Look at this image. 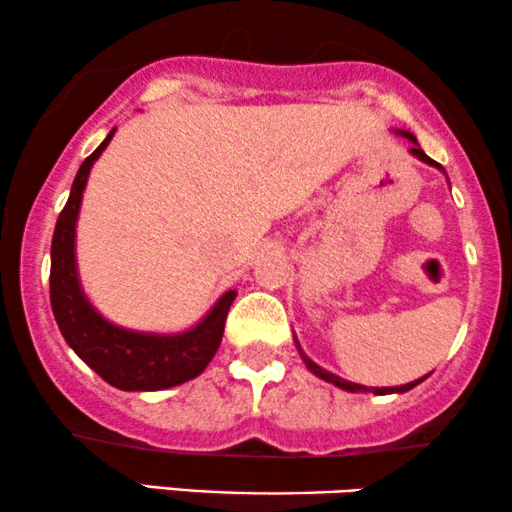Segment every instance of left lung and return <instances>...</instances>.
I'll return each mask as SVG.
<instances>
[{
  "label": "left lung",
  "instance_id": "8db88e82",
  "mask_svg": "<svg viewBox=\"0 0 512 512\" xmlns=\"http://www.w3.org/2000/svg\"><path fill=\"white\" fill-rule=\"evenodd\" d=\"M402 136H407V138H410V141L414 143V146L410 148V150H412V155H417L419 160L429 162V165H436V167H441V165H438V162L431 160L429 155H426L422 148H419L417 138H414L412 134H407V131H402ZM297 347H299V345H297ZM299 354H302V359H304V362H306V366H309V369L314 371V374H316L318 378H323V381L333 383V386H338V388H342V390H350V393H376V395H388V393H407V390H412L414 386H419V383H422L424 378H426V376H424V378H419V381L405 383V386H398V388H366V386H359V383H350V381H345V378H340V376L330 374V371H326V369H321V366L311 362V359L306 357V354H304L302 350H299Z\"/></svg>",
  "mask_w": 512,
  "mask_h": 512
}]
</instances>
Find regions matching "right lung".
<instances>
[{"label": "right lung", "instance_id": "obj_1", "mask_svg": "<svg viewBox=\"0 0 512 512\" xmlns=\"http://www.w3.org/2000/svg\"><path fill=\"white\" fill-rule=\"evenodd\" d=\"M112 136L114 129L78 167L69 201L57 218L50 268L52 314L71 350L110 386L119 390H165L196 378L215 357L225 333L227 311L237 292L230 290L222 294L220 302L196 328L177 335L134 333V330L117 328L88 304L76 275V218L90 167L100 158Z\"/></svg>", "mask_w": 512, "mask_h": 512}]
</instances>
